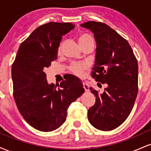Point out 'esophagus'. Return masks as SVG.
Returning a JSON list of instances; mask_svg holds the SVG:
<instances>
[{
	"mask_svg": "<svg viewBox=\"0 0 151 151\" xmlns=\"http://www.w3.org/2000/svg\"><path fill=\"white\" fill-rule=\"evenodd\" d=\"M82 84H83V86H84V90H85L86 92H89V85H88V84H86V82H83Z\"/></svg>",
	"mask_w": 151,
	"mask_h": 151,
	"instance_id": "esophagus-1",
	"label": "esophagus"
}]
</instances>
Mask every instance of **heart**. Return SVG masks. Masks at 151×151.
<instances>
[{"label": "heart", "instance_id": "heart-1", "mask_svg": "<svg viewBox=\"0 0 151 151\" xmlns=\"http://www.w3.org/2000/svg\"><path fill=\"white\" fill-rule=\"evenodd\" d=\"M78 42L82 48L87 46H94V38L87 32H81L78 36ZM85 70V65L79 62H73L70 66V71L77 77H81Z\"/></svg>", "mask_w": 151, "mask_h": 151}]
</instances>
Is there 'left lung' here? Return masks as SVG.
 <instances>
[{
	"instance_id": "8db88e82",
	"label": "left lung",
	"mask_w": 151,
	"mask_h": 151,
	"mask_svg": "<svg viewBox=\"0 0 151 151\" xmlns=\"http://www.w3.org/2000/svg\"><path fill=\"white\" fill-rule=\"evenodd\" d=\"M81 26L93 32L96 42L91 77L107 85L101 93L90 88L96 102L88 111V119L96 129L111 131L132 111L138 89V62L128 41L110 26L95 21Z\"/></svg>"
}]
</instances>
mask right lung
<instances>
[{"label":"right lung","mask_w":151,"mask_h":151,"mask_svg":"<svg viewBox=\"0 0 151 151\" xmlns=\"http://www.w3.org/2000/svg\"><path fill=\"white\" fill-rule=\"evenodd\" d=\"M74 27L71 22L40 25L21 43L12 65L13 96L19 112L32 127L48 132L65 123L67 110L84 92L82 83L69 74L58 88L48 84L45 70L57 59L62 36Z\"/></svg>","instance_id":"add662e5"}]
</instances>
